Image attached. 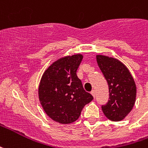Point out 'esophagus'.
<instances>
[{"instance_id":"obj_1","label":"esophagus","mask_w":148,"mask_h":148,"mask_svg":"<svg viewBox=\"0 0 148 148\" xmlns=\"http://www.w3.org/2000/svg\"><path fill=\"white\" fill-rule=\"evenodd\" d=\"M91 94L93 96V97H95V96H96V92H95V90L92 91V92H91Z\"/></svg>"}]
</instances>
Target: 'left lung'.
<instances>
[{
    "mask_svg": "<svg viewBox=\"0 0 148 148\" xmlns=\"http://www.w3.org/2000/svg\"><path fill=\"white\" fill-rule=\"evenodd\" d=\"M96 61L109 87V100L102 106V110L110 121H121L135 104L134 79L125 65L115 58L96 55Z\"/></svg>",
    "mask_w": 148,
    "mask_h": 148,
    "instance_id": "obj_1",
    "label": "left lung"
}]
</instances>
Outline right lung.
<instances>
[{
    "instance_id": "right-lung-1",
    "label": "right lung",
    "mask_w": 148,
    "mask_h": 148,
    "mask_svg": "<svg viewBox=\"0 0 148 148\" xmlns=\"http://www.w3.org/2000/svg\"><path fill=\"white\" fill-rule=\"evenodd\" d=\"M82 59V54L60 58L49 66L40 79V105L50 119L60 124L77 120L83 108L93 99L76 74Z\"/></svg>"
}]
</instances>
